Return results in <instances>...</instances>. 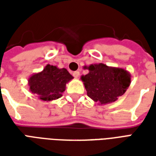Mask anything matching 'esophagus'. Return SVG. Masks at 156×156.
Returning <instances> with one entry per match:
<instances>
[{
    "label": "esophagus",
    "mask_w": 156,
    "mask_h": 156,
    "mask_svg": "<svg viewBox=\"0 0 156 156\" xmlns=\"http://www.w3.org/2000/svg\"><path fill=\"white\" fill-rule=\"evenodd\" d=\"M79 75H80V73H79L78 71L73 72V76L74 78H78V77H79Z\"/></svg>",
    "instance_id": "1"
}]
</instances>
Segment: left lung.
Segmentation results:
<instances>
[{"label": "left lung", "instance_id": "left-lung-1", "mask_svg": "<svg viewBox=\"0 0 156 156\" xmlns=\"http://www.w3.org/2000/svg\"><path fill=\"white\" fill-rule=\"evenodd\" d=\"M89 73L82 76L87 94L101 105L116 101L130 84V75L123 68H109L104 63L90 65Z\"/></svg>", "mask_w": 156, "mask_h": 156}]
</instances>
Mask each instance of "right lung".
Here are the masks:
<instances>
[{
	"mask_svg": "<svg viewBox=\"0 0 156 156\" xmlns=\"http://www.w3.org/2000/svg\"><path fill=\"white\" fill-rule=\"evenodd\" d=\"M73 78L66 68L48 64L43 71L29 78L30 90L44 101L58 99L65 91L66 83Z\"/></svg>",
	"mask_w": 156,
	"mask_h": 156,
	"instance_id": "obj_1",
	"label": "right lung"
}]
</instances>
